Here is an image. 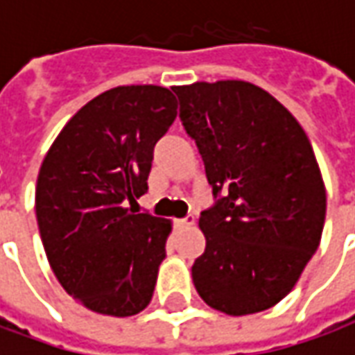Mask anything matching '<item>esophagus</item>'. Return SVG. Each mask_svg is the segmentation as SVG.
Instances as JSON below:
<instances>
[{
	"label": "esophagus",
	"instance_id": "esophagus-1",
	"mask_svg": "<svg viewBox=\"0 0 355 355\" xmlns=\"http://www.w3.org/2000/svg\"><path fill=\"white\" fill-rule=\"evenodd\" d=\"M196 220H193V216H186V218H178L177 226L178 228H186V226H193Z\"/></svg>",
	"mask_w": 355,
	"mask_h": 355
}]
</instances>
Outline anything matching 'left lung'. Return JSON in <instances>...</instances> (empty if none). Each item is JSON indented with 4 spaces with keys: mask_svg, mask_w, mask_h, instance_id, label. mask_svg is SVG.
<instances>
[{
    "mask_svg": "<svg viewBox=\"0 0 355 355\" xmlns=\"http://www.w3.org/2000/svg\"><path fill=\"white\" fill-rule=\"evenodd\" d=\"M213 193L192 279L205 304L247 315L289 295L321 241L327 192L312 144L272 94L243 80L173 87Z\"/></svg>",
    "mask_w": 355,
    "mask_h": 355,
    "instance_id": "left-lung-1",
    "label": "left lung"
}]
</instances>
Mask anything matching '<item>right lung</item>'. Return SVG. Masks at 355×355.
Returning <instances> with one entry per match:
<instances>
[{
    "label": "right lung",
    "mask_w": 355,
    "mask_h": 355,
    "mask_svg": "<svg viewBox=\"0 0 355 355\" xmlns=\"http://www.w3.org/2000/svg\"><path fill=\"white\" fill-rule=\"evenodd\" d=\"M159 85H119L80 108L43 157L35 216L64 291L91 312L127 318L154 295L169 218L127 203L148 190L154 146L177 117Z\"/></svg>",
    "instance_id": "1"
}]
</instances>
